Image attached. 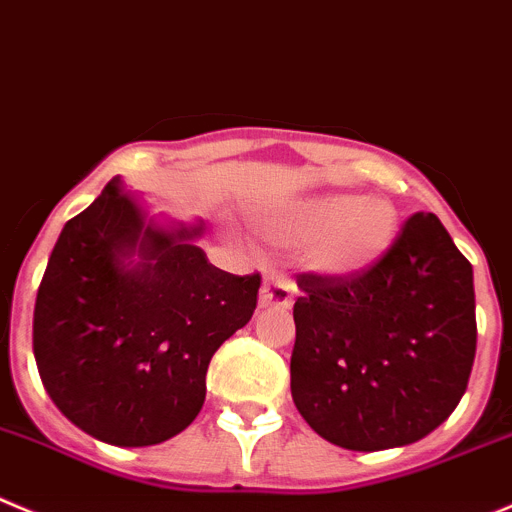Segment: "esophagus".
<instances>
[{
	"label": "esophagus",
	"mask_w": 512,
	"mask_h": 512,
	"mask_svg": "<svg viewBox=\"0 0 512 512\" xmlns=\"http://www.w3.org/2000/svg\"><path fill=\"white\" fill-rule=\"evenodd\" d=\"M295 288L290 280L280 278V275H267L260 290V305L262 308H288L293 303Z\"/></svg>",
	"instance_id": "obj_1"
}]
</instances>
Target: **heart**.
Here are the masks:
<instances>
[{"label":"heart","instance_id":"heart-1","mask_svg":"<svg viewBox=\"0 0 512 512\" xmlns=\"http://www.w3.org/2000/svg\"><path fill=\"white\" fill-rule=\"evenodd\" d=\"M399 217L386 199H364L351 194L323 197L300 207L285 219L275 237L293 245L323 242L315 265L328 275H353L374 265L396 237Z\"/></svg>","mask_w":512,"mask_h":512}]
</instances>
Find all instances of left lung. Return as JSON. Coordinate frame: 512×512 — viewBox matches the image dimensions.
<instances>
[{"mask_svg":"<svg viewBox=\"0 0 512 512\" xmlns=\"http://www.w3.org/2000/svg\"><path fill=\"white\" fill-rule=\"evenodd\" d=\"M290 391L310 429L343 450L427 437L455 412L477 346L472 265L432 212L353 275H298Z\"/></svg>","mask_w":512,"mask_h":512,"instance_id":"obj_1","label":"left lung"}]
</instances>
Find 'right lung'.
<instances>
[{
	"instance_id": "add662e5",
	"label": "right lung",
	"mask_w": 512,
	"mask_h": 512,
	"mask_svg": "<svg viewBox=\"0 0 512 512\" xmlns=\"http://www.w3.org/2000/svg\"><path fill=\"white\" fill-rule=\"evenodd\" d=\"M199 234L148 219L118 176L62 227L32 348L55 407L90 437L148 447L184 432L214 351L250 323L260 275L214 267Z\"/></svg>"
}]
</instances>
